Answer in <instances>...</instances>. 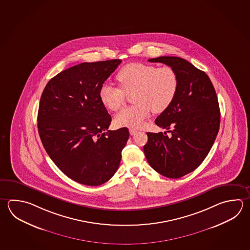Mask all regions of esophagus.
Wrapping results in <instances>:
<instances>
[{"instance_id":"obj_1","label":"esophagus","mask_w":250,"mask_h":250,"mask_svg":"<svg viewBox=\"0 0 250 250\" xmlns=\"http://www.w3.org/2000/svg\"><path fill=\"white\" fill-rule=\"evenodd\" d=\"M129 132H130L131 135H135L138 131H137L136 129H134V128H130V129H129Z\"/></svg>"}]
</instances>
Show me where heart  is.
<instances>
[{
    "instance_id": "1",
    "label": "heart",
    "mask_w": 250,
    "mask_h": 250,
    "mask_svg": "<svg viewBox=\"0 0 250 250\" xmlns=\"http://www.w3.org/2000/svg\"><path fill=\"white\" fill-rule=\"evenodd\" d=\"M120 88L104 84L100 89V99L105 107L118 111L125 103L126 94L133 93L132 105L116 116L118 126L136 128L149 117L151 110L163 113L173 103L179 88L177 72L170 66L157 67L143 62L124 66L116 76Z\"/></svg>"
}]
</instances>
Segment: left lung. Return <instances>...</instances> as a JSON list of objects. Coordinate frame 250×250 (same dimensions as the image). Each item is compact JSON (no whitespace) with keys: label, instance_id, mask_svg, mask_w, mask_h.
I'll use <instances>...</instances> for the list:
<instances>
[{"label":"left lung","instance_id":"obj_1","mask_svg":"<svg viewBox=\"0 0 250 250\" xmlns=\"http://www.w3.org/2000/svg\"><path fill=\"white\" fill-rule=\"evenodd\" d=\"M148 62L173 68L179 88L173 103L155 120L170 136L166 132H146L144 154L158 173L179 179L195 170L214 144L220 125L217 94L207 74L183 58L160 57Z\"/></svg>","mask_w":250,"mask_h":250}]
</instances>
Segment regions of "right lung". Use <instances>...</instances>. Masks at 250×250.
<instances>
[{"label": "right lung", "mask_w": 250, "mask_h": 250, "mask_svg": "<svg viewBox=\"0 0 250 250\" xmlns=\"http://www.w3.org/2000/svg\"><path fill=\"white\" fill-rule=\"evenodd\" d=\"M121 62H82L58 73L43 90L37 118L43 146L57 167L80 184L100 186L111 179L127 142V128L108 130L111 117L99 95Z\"/></svg>", "instance_id": "add662e5"}]
</instances>
